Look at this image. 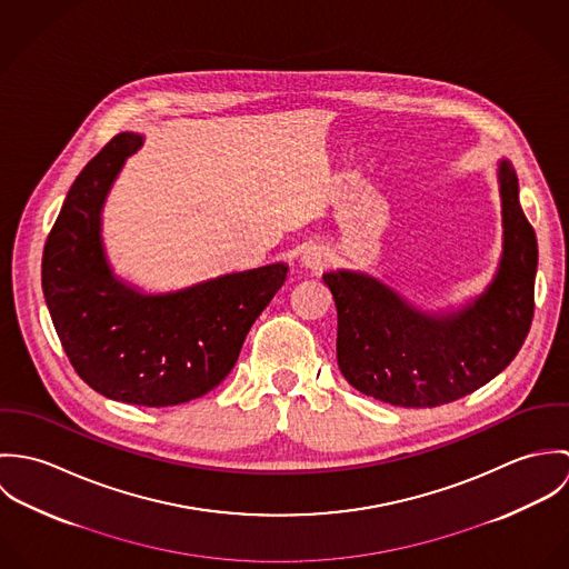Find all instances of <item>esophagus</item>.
I'll use <instances>...</instances> for the list:
<instances>
[{
    "instance_id": "esophagus-1",
    "label": "esophagus",
    "mask_w": 569,
    "mask_h": 569,
    "mask_svg": "<svg viewBox=\"0 0 569 569\" xmlns=\"http://www.w3.org/2000/svg\"><path fill=\"white\" fill-rule=\"evenodd\" d=\"M302 262H305L309 269H322L326 262V253L322 249H309V251H305Z\"/></svg>"
}]
</instances>
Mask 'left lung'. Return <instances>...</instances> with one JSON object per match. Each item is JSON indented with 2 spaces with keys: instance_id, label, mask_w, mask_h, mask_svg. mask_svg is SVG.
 I'll use <instances>...</instances> for the list:
<instances>
[{
  "instance_id": "8db88e82",
  "label": "left lung",
  "mask_w": 569,
  "mask_h": 569,
  "mask_svg": "<svg viewBox=\"0 0 569 569\" xmlns=\"http://www.w3.org/2000/svg\"><path fill=\"white\" fill-rule=\"evenodd\" d=\"M497 177L503 253L469 307L427 316L372 276L325 273L337 309V363L361 395L390 406H445L487 386L523 346L535 313L537 237L510 162H499Z\"/></svg>"
}]
</instances>
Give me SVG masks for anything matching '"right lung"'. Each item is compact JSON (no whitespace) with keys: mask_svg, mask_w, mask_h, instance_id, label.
<instances>
[{"mask_svg":"<svg viewBox=\"0 0 569 569\" xmlns=\"http://www.w3.org/2000/svg\"><path fill=\"white\" fill-rule=\"evenodd\" d=\"M142 136L118 133L72 183L43 247L41 284L70 363L98 395L129 406L188 403L234 368L284 262L144 296L111 273L100 239L107 192Z\"/></svg>","mask_w":569,"mask_h":569,"instance_id":"add662e5","label":"right lung"}]
</instances>
